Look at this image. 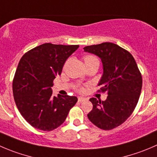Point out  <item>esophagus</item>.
I'll return each mask as SVG.
<instances>
[{
	"mask_svg": "<svg viewBox=\"0 0 157 157\" xmlns=\"http://www.w3.org/2000/svg\"><path fill=\"white\" fill-rule=\"evenodd\" d=\"M86 100V98H84V97H78V101L79 102H83Z\"/></svg>",
	"mask_w": 157,
	"mask_h": 157,
	"instance_id": "34e87169",
	"label": "esophagus"
}]
</instances>
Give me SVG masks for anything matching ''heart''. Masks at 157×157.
Here are the masks:
<instances>
[{
  "instance_id": "1",
  "label": "heart",
  "mask_w": 157,
  "mask_h": 157,
  "mask_svg": "<svg viewBox=\"0 0 157 157\" xmlns=\"http://www.w3.org/2000/svg\"><path fill=\"white\" fill-rule=\"evenodd\" d=\"M83 60H84L85 63H87V62H91V61H95V60H97V57H95L94 56H92V55L85 56L84 58H83ZM78 91H80V92H83V87H79L78 88Z\"/></svg>"
}]
</instances>
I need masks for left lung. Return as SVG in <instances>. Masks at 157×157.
<instances>
[{"instance_id":"obj_1","label":"left lung","mask_w":157,"mask_h":157,"mask_svg":"<svg viewBox=\"0 0 157 157\" xmlns=\"http://www.w3.org/2000/svg\"><path fill=\"white\" fill-rule=\"evenodd\" d=\"M98 56L103 74L99 92H106L104 101L90 98L93 109L87 117L100 129L109 130L121 125L134 110L142 89V76L132 54L115 44L105 42L83 48Z\"/></svg>"}]
</instances>
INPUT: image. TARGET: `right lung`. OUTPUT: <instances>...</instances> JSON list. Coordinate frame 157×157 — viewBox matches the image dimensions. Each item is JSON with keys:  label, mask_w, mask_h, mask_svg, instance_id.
<instances>
[{"label": "right lung", "mask_w": 157, "mask_h": 157, "mask_svg": "<svg viewBox=\"0 0 157 157\" xmlns=\"http://www.w3.org/2000/svg\"><path fill=\"white\" fill-rule=\"evenodd\" d=\"M79 45L46 43L24 54L13 80L15 103L22 117L38 130L51 131L65 121L76 97L53 96V81Z\"/></svg>", "instance_id": "obj_1"}]
</instances>
